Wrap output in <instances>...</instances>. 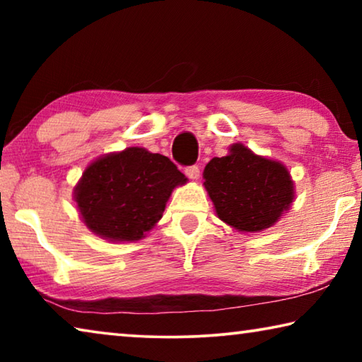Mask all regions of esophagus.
<instances>
[{
    "instance_id": "obj_1",
    "label": "esophagus",
    "mask_w": 362,
    "mask_h": 362,
    "mask_svg": "<svg viewBox=\"0 0 362 362\" xmlns=\"http://www.w3.org/2000/svg\"><path fill=\"white\" fill-rule=\"evenodd\" d=\"M185 174H187L188 179H192V180H198L201 173H199V168H198V166H188V168L185 169Z\"/></svg>"
}]
</instances>
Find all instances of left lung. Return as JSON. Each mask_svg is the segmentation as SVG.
<instances>
[{
	"label": "left lung",
	"mask_w": 362,
	"mask_h": 362,
	"mask_svg": "<svg viewBox=\"0 0 362 362\" xmlns=\"http://www.w3.org/2000/svg\"><path fill=\"white\" fill-rule=\"evenodd\" d=\"M203 175L218 218L243 233L269 228L296 196L286 166L243 144H233L226 156L212 158Z\"/></svg>",
	"instance_id": "left-lung-1"
}]
</instances>
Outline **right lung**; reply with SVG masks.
Here are the masks:
<instances>
[{
	"mask_svg": "<svg viewBox=\"0 0 362 362\" xmlns=\"http://www.w3.org/2000/svg\"><path fill=\"white\" fill-rule=\"evenodd\" d=\"M187 183L168 156L131 146L90 163L75 187L84 225L112 243L139 241L163 217L173 189Z\"/></svg>",
	"mask_w": 362,
	"mask_h": 362,
	"instance_id": "1",
	"label": "right lung"
}]
</instances>
